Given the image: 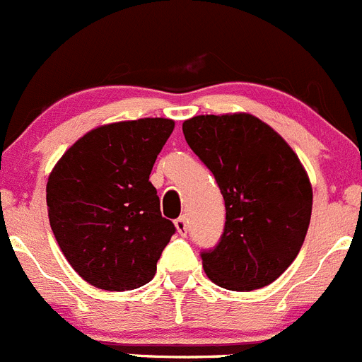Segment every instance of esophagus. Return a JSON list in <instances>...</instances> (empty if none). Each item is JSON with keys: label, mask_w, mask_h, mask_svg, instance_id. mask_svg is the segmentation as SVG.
Returning a JSON list of instances; mask_svg holds the SVG:
<instances>
[{"label": "esophagus", "mask_w": 362, "mask_h": 362, "mask_svg": "<svg viewBox=\"0 0 362 362\" xmlns=\"http://www.w3.org/2000/svg\"><path fill=\"white\" fill-rule=\"evenodd\" d=\"M175 229H177V233L181 236H187V233H188V220H187V216L185 215H181L179 216V218H175Z\"/></svg>", "instance_id": "34e87169"}]
</instances>
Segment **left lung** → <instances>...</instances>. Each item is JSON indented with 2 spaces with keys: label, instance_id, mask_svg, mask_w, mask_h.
<instances>
[{
  "label": "left lung",
  "instance_id": "1",
  "mask_svg": "<svg viewBox=\"0 0 362 362\" xmlns=\"http://www.w3.org/2000/svg\"><path fill=\"white\" fill-rule=\"evenodd\" d=\"M183 133L226 204L218 243L201 252L206 275L233 291L267 286L293 263L311 220L313 190L300 160L249 113L194 117Z\"/></svg>",
  "mask_w": 362,
  "mask_h": 362
}]
</instances>
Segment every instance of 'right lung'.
<instances>
[{"label": "right lung", "mask_w": 362, "mask_h": 362, "mask_svg": "<svg viewBox=\"0 0 362 362\" xmlns=\"http://www.w3.org/2000/svg\"><path fill=\"white\" fill-rule=\"evenodd\" d=\"M172 129L170 119L101 126L51 172L46 201L54 238L71 267L99 290L147 284L175 233L149 181Z\"/></svg>", "instance_id": "1"}]
</instances>
